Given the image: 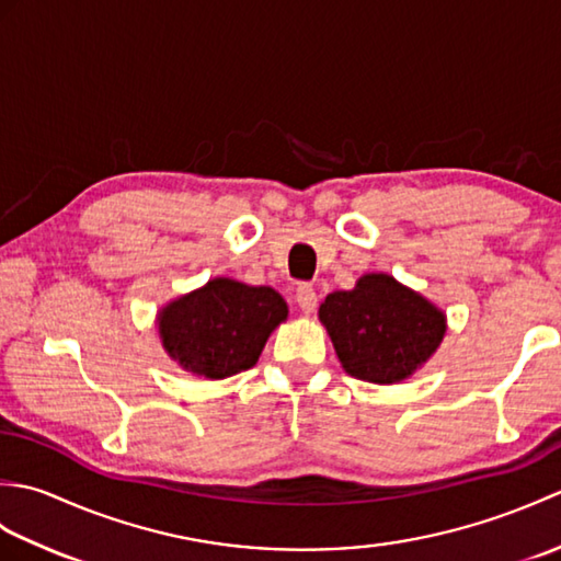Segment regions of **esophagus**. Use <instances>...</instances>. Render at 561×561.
<instances>
[{"instance_id": "34e87169", "label": "esophagus", "mask_w": 561, "mask_h": 561, "mask_svg": "<svg viewBox=\"0 0 561 561\" xmlns=\"http://www.w3.org/2000/svg\"><path fill=\"white\" fill-rule=\"evenodd\" d=\"M296 304H299V308L306 316H311L316 311L318 296L311 284H299V287H296Z\"/></svg>"}]
</instances>
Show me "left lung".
Here are the masks:
<instances>
[{
    "instance_id": "1",
    "label": "left lung",
    "mask_w": 561,
    "mask_h": 561,
    "mask_svg": "<svg viewBox=\"0 0 561 561\" xmlns=\"http://www.w3.org/2000/svg\"><path fill=\"white\" fill-rule=\"evenodd\" d=\"M318 318L350 376L392 386L422 368L446 335V313L386 272H368L350 291H332Z\"/></svg>"
}]
</instances>
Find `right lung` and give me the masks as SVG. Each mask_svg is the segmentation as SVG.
<instances>
[{
    "instance_id": "1",
    "label": "right lung",
    "mask_w": 561,
    "mask_h": 561,
    "mask_svg": "<svg viewBox=\"0 0 561 561\" xmlns=\"http://www.w3.org/2000/svg\"><path fill=\"white\" fill-rule=\"evenodd\" d=\"M287 316V301L272 287L214 277L165 304L157 313V328L163 352L183 371L221 380L253 368Z\"/></svg>"
}]
</instances>
